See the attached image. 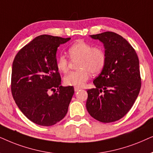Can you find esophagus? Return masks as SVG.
Wrapping results in <instances>:
<instances>
[{
    "label": "esophagus",
    "mask_w": 153,
    "mask_h": 153,
    "mask_svg": "<svg viewBox=\"0 0 153 153\" xmlns=\"http://www.w3.org/2000/svg\"><path fill=\"white\" fill-rule=\"evenodd\" d=\"M81 88H80V87H75V91H78V90H80Z\"/></svg>",
    "instance_id": "1"
}]
</instances>
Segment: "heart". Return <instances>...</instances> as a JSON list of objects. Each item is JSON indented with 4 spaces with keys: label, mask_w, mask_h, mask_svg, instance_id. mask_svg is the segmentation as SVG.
<instances>
[{
    "label": "heart",
    "mask_w": 153,
    "mask_h": 153,
    "mask_svg": "<svg viewBox=\"0 0 153 153\" xmlns=\"http://www.w3.org/2000/svg\"><path fill=\"white\" fill-rule=\"evenodd\" d=\"M68 54L71 60H78L79 70L69 73L64 78V82L70 86L81 87L89 80L90 73L98 74L105 64V53L100 47H92L84 40H78L69 47ZM56 68L61 73H66L69 69V62L66 56L60 55L56 60Z\"/></svg>",
    "instance_id": "b5f03b06"
}]
</instances>
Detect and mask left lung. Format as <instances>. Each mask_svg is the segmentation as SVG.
Wrapping results in <instances>:
<instances>
[{"instance_id": "1", "label": "left lung", "mask_w": 153, "mask_h": 153, "mask_svg": "<svg viewBox=\"0 0 153 153\" xmlns=\"http://www.w3.org/2000/svg\"><path fill=\"white\" fill-rule=\"evenodd\" d=\"M104 45L106 59L102 71L87 90V111L97 120H119L133 106L141 87L139 60L127 40L114 32L91 35Z\"/></svg>"}]
</instances>
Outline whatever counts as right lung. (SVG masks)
<instances>
[{
    "label": "right lung",
    "mask_w": 153,
    "mask_h": 153,
    "mask_svg": "<svg viewBox=\"0 0 153 153\" xmlns=\"http://www.w3.org/2000/svg\"><path fill=\"white\" fill-rule=\"evenodd\" d=\"M70 39L39 36L24 46L14 59L12 94L20 111L37 125H55L68 112L74 87L61 86L56 53L61 44ZM50 91L52 95L48 94Z\"/></svg>",
    "instance_id": "1"
}]
</instances>
